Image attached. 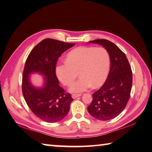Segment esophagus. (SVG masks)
<instances>
[{"label":"esophagus","instance_id":"34e87169","mask_svg":"<svg viewBox=\"0 0 152 152\" xmlns=\"http://www.w3.org/2000/svg\"><path fill=\"white\" fill-rule=\"evenodd\" d=\"M82 94H72V97L73 98V99H75L78 97H79V96H80Z\"/></svg>","mask_w":152,"mask_h":152}]
</instances>
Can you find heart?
I'll return each mask as SVG.
<instances>
[{"instance_id": "b5f03b06", "label": "heart", "mask_w": 152, "mask_h": 152, "mask_svg": "<svg viewBox=\"0 0 152 152\" xmlns=\"http://www.w3.org/2000/svg\"><path fill=\"white\" fill-rule=\"evenodd\" d=\"M110 66V56L104 48L82 46L75 48L67 54L66 61H60L56 66L59 80L69 86L80 72L81 77L70 87L74 93H81L93 86L99 87L108 77Z\"/></svg>"}]
</instances>
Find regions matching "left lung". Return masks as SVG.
<instances>
[{"label": "left lung", "instance_id": "8db88e82", "mask_svg": "<svg viewBox=\"0 0 152 152\" xmlns=\"http://www.w3.org/2000/svg\"><path fill=\"white\" fill-rule=\"evenodd\" d=\"M89 42L102 45L110 56V70L104 84L93 94L87 107L88 112L99 121H108L117 117L126 107L132 84V73L125 53L115 44L106 39Z\"/></svg>", "mask_w": 152, "mask_h": 152}]
</instances>
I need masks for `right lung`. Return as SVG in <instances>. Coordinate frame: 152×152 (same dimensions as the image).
<instances>
[{
  "label": "right lung",
  "instance_id": "1",
  "mask_svg": "<svg viewBox=\"0 0 152 152\" xmlns=\"http://www.w3.org/2000/svg\"><path fill=\"white\" fill-rule=\"evenodd\" d=\"M74 45L45 39L35 45L26 60L22 77L23 95L35 115L46 122L61 121L70 110L73 99L59 86L56 66L61 55ZM33 72H40L46 77L42 88H36L30 84L29 75Z\"/></svg>",
  "mask_w": 152,
  "mask_h": 152
}]
</instances>
